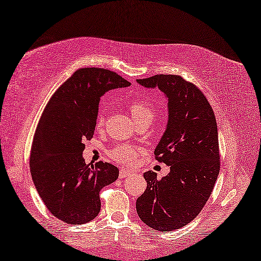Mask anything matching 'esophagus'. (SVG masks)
<instances>
[{"instance_id":"34e87169","label":"esophagus","mask_w":261,"mask_h":261,"mask_svg":"<svg viewBox=\"0 0 261 261\" xmlns=\"http://www.w3.org/2000/svg\"><path fill=\"white\" fill-rule=\"evenodd\" d=\"M132 173L129 170H127V169H121L120 170V173H119V177L120 178H127V177H129V176H132Z\"/></svg>"}]
</instances>
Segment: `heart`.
<instances>
[{"mask_svg": "<svg viewBox=\"0 0 261 261\" xmlns=\"http://www.w3.org/2000/svg\"><path fill=\"white\" fill-rule=\"evenodd\" d=\"M128 112H129L132 119H133L138 124L146 120H153L155 115L154 107L148 102L147 99L144 98H134L132 99L128 105ZM103 122H105V116L103 113L99 112L97 116V127H101ZM139 153V149L128 145H120L116 146L115 148L112 149L110 152V156L112 159L115 160L117 163L122 164H130L133 163L135 156Z\"/></svg>", "mask_w": 261, "mask_h": 261, "instance_id": "obj_1", "label": "heart"}]
</instances>
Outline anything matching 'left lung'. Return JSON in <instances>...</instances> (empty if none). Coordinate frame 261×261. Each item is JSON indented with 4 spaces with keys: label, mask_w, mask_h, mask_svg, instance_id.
I'll return each mask as SVG.
<instances>
[{
    "label": "left lung",
    "mask_w": 261,
    "mask_h": 261,
    "mask_svg": "<svg viewBox=\"0 0 261 261\" xmlns=\"http://www.w3.org/2000/svg\"><path fill=\"white\" fill-rule=\"evenodd\" d=\"M137 82L158 88L169 101V120L154 155L170 172L162 179L145 172L147 188L137 199L142 222L165 233L191 222L212 195L220 172L216 119L202 91L180 76L155 74Z\"/></svg>",
    "instance_id": "left-lung-1"
}]
</instances>
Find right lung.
<instances>
[{
    "mask_svg": "<svg viewBox=\"0 0 261 261\" xmlns=\"http://www.w3.org/2000/svg\"><path fill=\"white\" fill-rule=\"evenodd\" d=\"M129 85L110 70L82 67L44 109L32 144V179L47 209L64 222L94 220L101 210L99 191L119 177V169L109 163L85 164L84 141L94 135L102 96Z\"/></svg>",
    "mask_w": 261,
    "mask_h": 261,
    "instance_id": "obj_1",
    "label": "right lung"
}]
</instances>
